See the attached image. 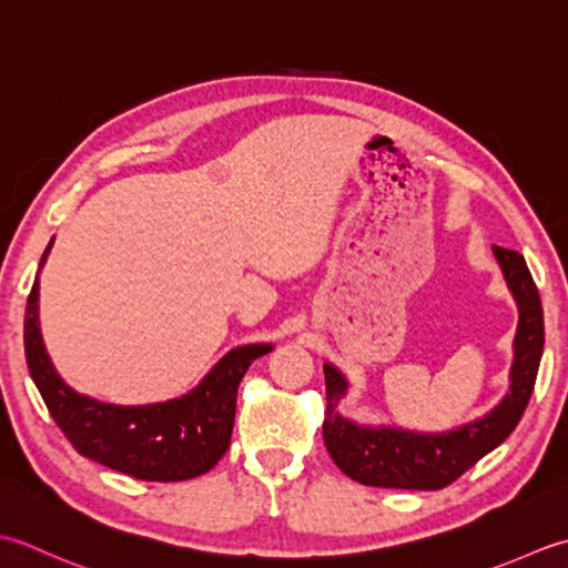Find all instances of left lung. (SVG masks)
<instances>
[{"mask_svg":"<svg viewBox=\"0 0 568 568\" xmlns=\"http://www.w3.org/2000/svg\"><path fill=\"white\" fill-rule=\"evenodd\" d=\"M493 252L519 308L510 392L495 409L454 432L419 434L397 426H363L338 414L348 379L338 367L326 363L323 373L328 404L323 442L335 466L348 478L375 488L442 490L515 432L537 382L544 351V311L523 254L505 247H493Z\"/></svg>","mask_w":568,"mask_h":568,"instance_id":"obj_1","label":"left lung"}]
</instances>
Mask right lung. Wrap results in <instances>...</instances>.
Wrapping results in <instances>:
<instances>
[{
	"label": "right lung",
	"instance_id": "right-lung-1",
	"mask_svg": "<svg viewBox=\"0 0 568 568\" xmlns=\"http://www.w3.org/2000/svg\"><path fill=\"white\" fill-rule=\"evenodd\" d=\"M53 240L41 257H49ZM24 351L33 385L58 429L80 456L126 473L136 480L173 483L211 470L225 456L233 436L237 387L247 367L272 345L254 343L230 351L189 395L122 407L71 389L55 373L39 328V276L24 316Z\"/></svg>",
	"mask_w": 568,
	"mask_h": 568
}]
</instances>
